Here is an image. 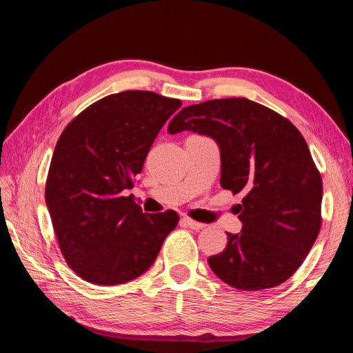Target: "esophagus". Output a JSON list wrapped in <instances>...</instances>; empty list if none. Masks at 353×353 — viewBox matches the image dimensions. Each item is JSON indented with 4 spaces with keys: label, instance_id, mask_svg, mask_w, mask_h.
<instances>
[{
    "label": "esophagus",
    "instance_id": "obj_1",
    "mask_svg": "<svg viewBox=\"0 0 353 353\" xmlns=\"http://www.w3.org/2000/svg\"><path fill=\"white\" fill-rule=\"evenodd\" d=\"M181 223L183 224V226L190 228V229H192V230H200V229H203V228H205V224H203V223L194 221L192 219H190V216H183V219L181 220Z\"/></svg>",
    "mask_w": 353,
    "mask_h": 353
}]
</instances>
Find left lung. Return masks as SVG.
<instances>
[{
  "label": "left lung",
  "mask_w": 353,
  "mask_h": 353,
  "mask_svg": "<svg viewBox=\"0 0 353 353\" xmlns=\"http://www.w3.org/2000/svg\"><path fill=\"white\" fill-rule=\"evenodd\" d=\"M192 130L216 141L224 190L243 192L241 234H228L212 272L238 290L281 285L302 265L321 226L323 183L308 144L290 119L247 99L183 108L168 133Z\"/></svg>",
  "instance_id": "obj_1"
}]
</instances>
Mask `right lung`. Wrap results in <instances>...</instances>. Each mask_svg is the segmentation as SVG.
<instances>
[{
	"label": "right lung",
	"instance_id": "add662e5",
	"mask_svg": "<svg viewBox=\"0 0 353 353\" xmlns=\"http://www.w3.org/2000/svg\"><path fill=\"white\" fill-rule=\"evenodd\" d=\"M181 106V100L150 91H124L95 101L65 127L45 200L66 264L81 279L133 281L177 226V212L142 214L125 190L133 188L157 133Z\"/></svg>",
	"mask_w": 353,
	"mask_h": 353
}]
</instances>
